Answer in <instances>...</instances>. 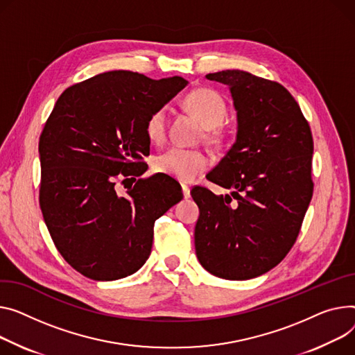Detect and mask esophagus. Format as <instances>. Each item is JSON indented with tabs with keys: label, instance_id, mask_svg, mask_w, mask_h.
<instances>
[{
	"label": "esophagus",
	"instance_id": "1",
	"mask_svg": "<svg viewBox=\"0 0 355 355\" xmlns=\"http://www.w3.org/2000/svg\"><path fill=\"white\" fill-rule=\"evenodd\" d=\"M181 188H182L184 198H190V187H188L187 184H181Z\"/></svg>",
	"mask_w": 355,
	"mask_h": 355
}]
</instances>
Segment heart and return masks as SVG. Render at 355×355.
<instances>
[{
	"label": "heart",
	"mask_w": 355,
	"mask_h": 355,
	"mask_svg": "<svg viewBox=\"0 0 355 355\" xmlns=\"http://www.w3.org/2000/svg\"><path fill=\"white\" fill-rule=\"evenodd\" d=\"M185 107L190 110L198 121L209 130V137H217L218 127L227 115L225 100L216 89L197 88L185 97ZM147 137L153 143H161L167 132V111L155 110L146 123ZM208 157L198 150L173 147L159 154L154 161V168L158 173L171 175L180 181H193L208 168Z\"/></svg>",
	"instance_id": "b5f03b06"
}]
</instances>
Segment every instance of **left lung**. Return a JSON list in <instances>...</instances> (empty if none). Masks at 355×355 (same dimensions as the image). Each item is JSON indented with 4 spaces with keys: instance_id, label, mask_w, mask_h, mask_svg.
Listing matches in <instances>:
<instances>
[{
    "instance_id": "obj_1",
    "label": "left lung",
    "mask_w": 355,
    "mask_h": 355,
    "mask_svg": "<svg viewBox=\"0 0 355 355\" xmlns=\"http://www.w3.org/2000/svg\"><path fill=\"white\" fill-rule=\"evenodd\" d=\"M228 85L237 138L207 180L232 190L216 196L194 187L200 208L196 252L224 279H250L279 264L294 245L314 182L309 121L286 87L241 69L207 74Z\"/></svg>"
}]
</instances>
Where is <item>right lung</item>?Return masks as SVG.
<instances>
[{"instance_id":"add662e5","label":"right lung","mask_w":355,"mask_h":355,"mask_svg":"<svg viewBox=\"0 0 355 355\" xmlns=\"http://www.w3.org/2000/svg\"><path fill=\"white\" fill-rule=\"evenodd\" d=\"M188 83L108 71L68 87L40 135V207L65 261L87 278L120 279L148 259L154 223L182 200L165 174L143 175L148 116ZM116 179H132L128 196Z\"/></svg>"}]
</instances>
